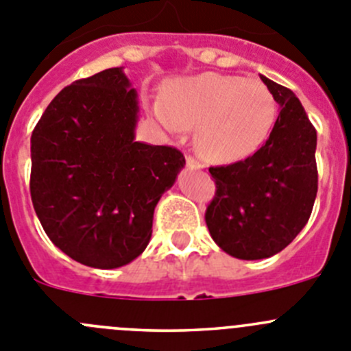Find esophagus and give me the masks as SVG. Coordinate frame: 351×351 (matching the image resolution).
I'll use <instances>...</instances> for the list:
<instances>
[{
	"mask_svg": "<svg viewBox=\"0 0 351 351\" xmlns=\"http://www.w3.org/2000/svg\"><path fill=\"white\" fill-rule=\"evenodd\" d=\"M186 165H188V169H191V170H199V169H202V163L196 162V160L193 158V156H186Z\"/></svg>",
	"mask_w": 351,
	"mask_h": 351,
	"instance_id": "esophagus-1",
	"label": "esophagus"
}]
</instances>
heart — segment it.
<instances>
[{
	"label": "heart",
	"instance_id": "obj_1",
	"mask_svg": "<svg viewBox=\"0 0 351 351\" xmlns=\"http://www.w3.org/2000/svg\"><path fill=\"white\" fill-rule=\"evenodd\" d=\"M169 131L193 129L195 148L208 162H236L265 143L276 101L256 79L206 72L170 82L165 101L153 105Z\"/></svg>",
	"mask_w": 351,
	"mask_h": 351
}]
</instances>
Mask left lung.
Wrapping results in <instances>:
<instances>
[{
    "instance_id": "obj_1",
    "label": "left lung",
    "mask_w": 351,
    "mask_h": 351,
    "mask_svg": "<svg viewBox=\"0 0 351 351\" xmlns=\"http://www.w3.org/2000/svg\"><path fill=\"white\" fill-rule=\"evenodd\" d=\"M279 105L265 145L241 162L210 167L217 191L205 220L213 241L241 260L269 258L305 228L317 196V132L291 89L260 75Z\"/></svg>"
}]
</instances>
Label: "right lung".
I'll list each match as a JSON object with an SVG mask.
<instances>
[{"mask_svg": "<svg viewBox=\"0 0 351 351\" xmlns=\"http://www.w3.org/2000/svg\"><path fill=\"white\" fill-rule=\"evenodd\" d=\"M138 93L122 66L72 82L53 98L31 138V198L65 255L95 269L138 258L153 212L186 165L172 146L136 141Z\"/></svg>", "mask_w": 351, "mask_h": 351, "instance_id": "right-lung-1", "label": "right lung"}]
</instances>
